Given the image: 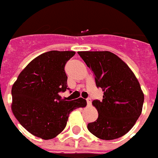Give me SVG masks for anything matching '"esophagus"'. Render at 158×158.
Instances as JSON below:
<instances>
[{
    "label": "esophagus",
    "instance_id": "obj_1",
    "mask_svg": "<svg viewBox=\"0 0 158 158\" xmlns=\"http://www.w3.org/2000/svg\"><path fill=\"white\" fill-rule=\"evenodd\" d=\"M86 102H87V105L88 106L91 105V99H89V98H88V99H86Z\"/></svg>",
    "mask_w": 158,
    "mask_h": 158
}]
</instances>
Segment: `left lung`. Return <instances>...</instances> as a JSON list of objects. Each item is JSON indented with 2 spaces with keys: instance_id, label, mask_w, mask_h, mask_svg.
Listing matches in <instances>:
<instances>
[{
  "instance_id": "1",
  "label": "left lung",
  "mask_w": 158,
  "mask_h": 158,
  "mask_svg": "<svg viewBox=\"0 0 158 158\" xmlns=\"http://www.w3.org/2000/svg\"><path fill=\"white\" fill-rule=\"evenodd\" d=\"M94 73L97 87L103 90L102 101L92 104L99 113L87 125L89 131L101 139L122 137L135 124L143 108L144 95L135 75L122 59L110 51H78Z\"/></svg>"
}]
</instances>
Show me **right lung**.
Masks as SVG:
<instances>
[{
	"mask_svg": "<svg viewBox=\"0 0 158 158\" xmlns=\"http://www.w3.org/2000/svg\"><path fill=\"white\" fill-rule=\"evenodd\" d=\"M75 51L51 50L31 60L19 73L12 86V113L29 133L50 139L64 131L69 114L84 108L86 101L61 99L66 90L64 66Z\"/></svg>",
	"mask_w": 158,
	"mask_h": 158,
	"instance_id": "add662e5",
	"label": "right lung"
}]
</instances>
